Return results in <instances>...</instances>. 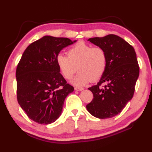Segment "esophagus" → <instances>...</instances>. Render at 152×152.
Listing matches in <instances>:
<instances>
[{
	"label": "esophagus",
	"instance_id": "esophagus-1",
	"mask_svg": "<svg viewBox=\"0 0 152 152\" xmlns=\"http://www.w3.org/2000/svg\"><path fill=\"white\" fill-rule=\"evenodd\" d=\"M74 90H75L76 91H83V88H79V87H75V88H74Z\"/></svg>",
	"mask_w": 152,
	"mask_h": 152
}]
</instances>
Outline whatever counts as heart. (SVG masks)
<instances>
[{
  "instance_id": "1",
  "label": "heart",
  "mask_w": 152,
  "mask_h": 152,
  "mask_svg": "<svg viewBox=\"0 0 152 152\" xmlns=\"http://www.w3.org/2000/svg\"><path fill=\"white\" fill-rule=\"evenodd\" d=\"M56 61L61 74L66 79L72 78L78 69L79 73L71 83L81 87L92 80H97L103 75L107 66V55L101 48H92L84 42H78L68 51V56L58 54Z\"/></svg>"
}]
</instances>
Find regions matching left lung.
<instances>
[{"label": "left lung", "mask_w": 152, "mask_h": 152, "mask_svg": "<svg viewBox=\"0 0 152 152\" xmlns=\"http://www.w3.org/2000/svg\"><path fill=\"white\" fill-rule=\"evenodd\" d=\"M88 41L104 50L107 66L96 85L88 88L94 98L86 109L99 119L113 117L122 111L134 94L140 74L136 53L133 46L113 34ZM102 83L106 85L101 88Z\"/></svg>", "instance_id": "1"}]
</instances>
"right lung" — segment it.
Here are the masks:
<instances>
[{"mask_svg":"<svg viewBox=\"0 0 152 152\" xmlns=\"http://www.w3.org/2000/svg\"><path fill=\"white\" fill-rule=\"evenodd\" d=\"M76 42L45 35L25 50L16 71L17 101L35 122H55L62 113L66 96L74 91L60 74L56 58L61 50Z\"/></svg>","mask_w":152,"mask_h":152,"instance_id":"right-lung-1","label":"right lung"}]
</instances>
